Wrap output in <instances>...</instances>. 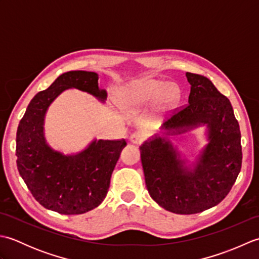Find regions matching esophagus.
<instances>
[{"instance_id": "34e87169", "label": "esophagus", "mask_w": 259, "mask_h": 259, "mask_svg": "<svg viewBox=\"0 0 259 259\" xmlns=\"http://www.w3.org/2000/svg\"><path fill=\"white\" fill-rule=\"evenodd\" d=\"M144 139H145V136L141 133H139V131H136V133L131 134L129 136V141L134 145H140L141 142L144 141Z\"/></svg>"}]
</instances>
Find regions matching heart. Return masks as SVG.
<instances>
[{
    "instance_id": "1",
    "label": "heart",
    "mask_w": 259,
    "mask_h": 259,
    "mask_svg": "<svg viewBox=\"0 0 259 259\" xmlns=\"http://www.w3.org/2000/svg\"><path fill=\"white\" fill-rule=\"evenodd\" d=\"M181 91L176 83H170L157 78L136 80L121 89L118 100L124 109L134 110L145 107L158 99L159 108L167 110L176 107L180 101Z\"/></svg>"
}]
</instances>
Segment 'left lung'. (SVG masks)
<instances>
[{
	"label": "left lung",
	"mask_w": 259,
	"mask_h": 259,
	"mask_svg": "<svg viewBox=\"0 0 259 259\" xmlns=\"http://www.w3.org/2000/svg\"><path fill=\"white\" fill-rule=\"evenodd\" d=\"M188 103L176 109L163 123L168 135L184 134L198 125L208 128V145L194 169L167 138L152 137L140 147L149 195L159 206L180 214L201 212L218 205L232 189L241 168L238 121L232 103L206 76L187 72Z\"/></svg>",
	"instance_id": "8db88e82"
}]
</instances>
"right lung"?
<instances>
[{"label":"right lung","instance_id":"obj_1","mask_svg":"<svg viewBox=\"0 0 259 259\" xmlns=\"http://www.w3.org/2000/svg\"><path fill=\"white\" fill-rule=\"evenodd\" d=\"M98 74L69 71L32 99L16 133V164L22 179L37 202L63 214H80L98 207L106 198L120 151L121 140H95L76 155L65 156L48 146L43 133L49 106L70 88L107 99Z\"/></svg>","mask_w":259,"mask_h":259}]
</instances>
